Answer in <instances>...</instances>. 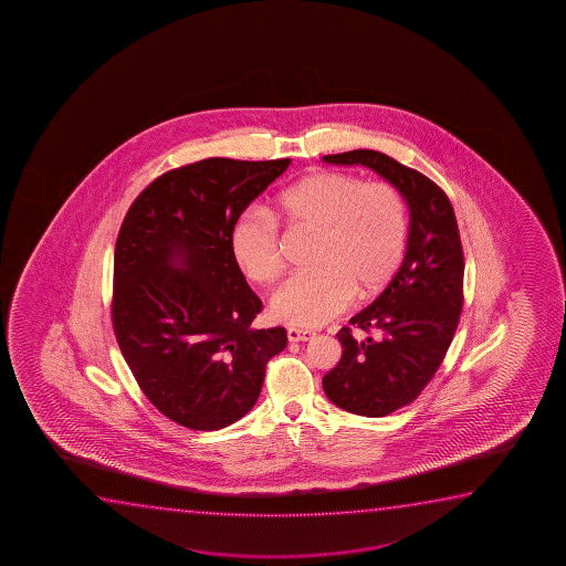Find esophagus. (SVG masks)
Segmentation results:
<instances>
[{
    "label": "esophagus",
    "instance_id": "1",
    "mask_svg": "<svg viewBox=\"0 0 566 566\" xmlns=\"http://www.w3.org/2000/svg\"><path fill=\"white\" fill-rule=\"evenodd\" d=\"M317 334L313 331H303V328H290L287 331V340L290 342H310L315 338Z\"/></svg>",
    "mask_w": 566,
    "mask_h": 566
}]
</instances>
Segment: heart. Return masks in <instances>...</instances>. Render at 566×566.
<instances>
[{
    "label": "heart",
    "instance_id": "b5f03b06",
    "mask_svg": "<svg viewBox=\"0 0 566 566\" xmlns=\"http://www.w3.org/2000/svg\"><path fill=\"white\" fill-rule=\"evenodd\" d=\"M272 214L292 230L317 233L315 271L276 287L271 315L292 326H323L357 300H373L400 269L408 243L402 195L387 181H364L346 171H313L284 187ZM230 249L240 271L266 284L280 274L279 224L261 210L238 218Z\"/></svg>",
    "mask_w": 566,
    "mask_h": 566
}]
</instances>
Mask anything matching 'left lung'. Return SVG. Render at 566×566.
Segmentation results:
<instances>
[{
	"instance_id": "left-lung-1",
	"label": "left lung",
	"mask_w": 566,
	"mask_h": 566,
	"mask_svg": "<svg viewBox=\"0 0 566 566\" xmlns=\"http://www.w3.org/2000/svg\"><path fill=\"white\" fill-rule=\"evenodd\" d=\"M328 164L377 171L402 193L410 233L402 266L349 325L377 338L336 334L342 357L323 377L331 402L365 418H382L413 402L441 367L464 303V253L449 197L421 171L377 150L323 156Z\"/></svg>"
}]
</instances>
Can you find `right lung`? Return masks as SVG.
<instances>
[{"label": "right lung", "mask_w": 566, "mask_h": 566, "mask_svg": "<svg viewBox=\"0 0 566 566\" xmlns=\"http://www.w3.org/2000/svg\"><path fill=\"white\" fill-rule=\"evenodd\" d=\"M290 158H207L166 171L133 201L114 255L112 323L140 390L195 431L243 418L286 328H251L263 303L233 261L241 212Z\"/></svg>", "instance_id": "add662e5"}]
</instances>
